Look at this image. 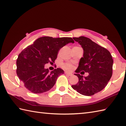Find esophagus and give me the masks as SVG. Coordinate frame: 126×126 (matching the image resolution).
I'll return each mask as SVG.
<instances>
[{
    "label": "esophagus",
    "mask_w": 126,
    "mask_h": 126,
    "mask_svg": "<svg viewBox=\"0 0 126 126\" xmlns=\"http://www.w3.org/2000/svg\"><path fill=\"white\" fill-rule=\"evenodd\" d=\"M65 74L66 75H68L69 76H73V74L70 73H68V72H65Z\"/></svg>",
    "instance_id": "34e87169"
}]
</instances>
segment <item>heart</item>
<instances>
[{"label":"heart","instance_id":"heart-1","mask_svg":"<svg viewBox=\"0 0 126 126\" xmlns=\"http://www.w3.org/2000/svg\"><path fill=\"white\" fill-rule=\"evenodd\" d=\"M63 67L67 70H71L73 69V65L70 63H65L63 65Z\"/></svg>","mask_w":126,"mask_h":126}]
</instances>
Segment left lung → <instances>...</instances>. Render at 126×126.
Masks as SVG:
<instances>
[{"label": "left lung", "instance_id": "8db88e82", "mask_svg": "<svg viewBox=\"0 0 126 126\" xmlns=\"http://www.w3.org/2000/svg\"><path fill=\"white\" fill-rule=\"evenodd\" d=\"M73 39L81 45L83 56L74 74L79 77V82L71 87L83 95H93L103 90L110 80L113 73V58L108 50L89 38L81 36ZM81 71L88 72V76L79 75L78 73Z\"/></svg>", "mask_w": 126, "mask_h": 126}]
</instances>
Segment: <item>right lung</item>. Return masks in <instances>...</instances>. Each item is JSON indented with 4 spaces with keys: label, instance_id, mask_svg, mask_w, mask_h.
<instances>
[{
    "label": "right lung",
    "instance_id": "add662e5",
    "mask_svg": "<svg viewBox=\"0 0 126 126\" xmlns=\"http://www.w3.org/2000/svg\"><path fill=\"white\" fill-rule=\"evenodd\" d=\"M69 43H74L70 37L44 36L21 52L17 60V74L26 89L39 94L49 91L54 86L58 77L64 72L61 68L50 71L44 65L55 63L58 50Z\"/></svg>",
    "mask_w": 126,
    "mask_h": 126
}]
</instances>
